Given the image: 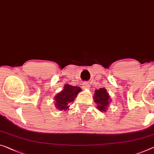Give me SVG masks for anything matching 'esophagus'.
Masks as SVG:
<instances>
[{
  "label": "esophagus",
  "mask_w": 154,
  "mask_h": 154,
  "mask_svg": "<svg viewBox=\"0 0 154 154\" xmlns=\"http://www.w3.org/2000/svg\"><path fill=\"white\" fill-rule=\"evenodd\" d=\"M89 87H90V86H89L88 84H86V83L83 84V88L84 89H88Z\"/></svg>",
  "instance_id": "obj_1"
}]
</instances>
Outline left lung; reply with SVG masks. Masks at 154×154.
Masks as SVG:
<instances>
[{
  "instance_id": "left-lung-1",
  "label": "left lung",
  "mask_w": 154,
  "mask_h": 154,
  "mask_svg": "<svg viewBox=\"0 0 154 154\" xmlns=\"http://www.w3.org/2000/svg\"><path fill=\"white\" fill-rule=\"evenodd\" d=\"M93 99L97 104V109L101 112H106L107 108L109 107V104L111 102L109 94L107 93L106 89L105 88L95 90Z\"/></svg>"
}]
</instances>
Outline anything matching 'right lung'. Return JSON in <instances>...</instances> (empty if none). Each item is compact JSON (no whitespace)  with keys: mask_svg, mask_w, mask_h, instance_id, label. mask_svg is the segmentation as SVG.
I'll list each match as a JSON object with an SVG mask.
<instances>
[{"mask_svg":"<svg viewBox=\"0 0 154 154\" xmlns=\"http://www.w3.org/2000/svg\"><path fill=\"white\" fill-rule=\"evenodd\" d=\"M82 91L79 86H74L66 84L63 89L54 96V103L57 109L59 111H66L69 109V104L73 102L77 94Z\"/></svg>","mask_w":154,"mask_h":154,"instance_id":"1","label":"right lung"}]
</instances>
